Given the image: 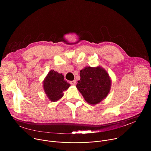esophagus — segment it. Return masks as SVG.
<instances>
[{"mask_svg":"<svg viewBox=\"0 0 151 151\" xmlns=\"http://www.w3.org/2000/svg\"><path fill=\"white\" fill-rule=\"evenodd\" d=\"M76 81H75V80L72 81H71V82H70V84H71V85H76Z\"/></svg>","mask_w":151,"mask_h":151,"instance_id":"34e87169","label":"esophagus"}]
</instances>
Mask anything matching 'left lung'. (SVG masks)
Here are the masks:
<instances>
[{"instance_id":"left-lung-1","label":"left lung","mask_w":151,"mask_h":151,"mask_svg":"<svg viewBox=\"0 0 151 151\" xmlns=\"http://www.w3.org/2000/svg\"><path fill=\"white\" fill-rule=\"evenodd\" d=\"M76 88L88 104L95 105L105 99L111 88V78L101 66H87L80 71Z\"/></svg>"}]
</instances>
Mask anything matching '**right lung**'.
Wrapping results in <instances>:
<instances>
[{
    "label": "right lung",
    "mask_w": 151,
    "mask_h": 151,
    "mask_svg": "<svg viewBox=\"0 0 151 151\" xmlns=\"http://www.w3.org/2000/svg\"><path fill=\"white\" fill-rule=\"evenodd\" d=\"M70 86V84L64 79L62 73L54 70H51L43 81V88L45 93L52 102L61 99L64 95L63 92L66 91Z\"/></svg>",
    "instance_id": "obj_1"
}]
</instances>
